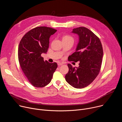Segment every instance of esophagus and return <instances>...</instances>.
<instances>
[{"label": "esophagus", "instance_id": "obj_1", "mask_svg": "<svg viewBox=\"0 0 122 122\" xmlns=\"http://www.w3.org/2000/svg\"><path fill=\"white\" fill-rule=\"evenodd\" d=\"M57 65H58V66H62V65H63V64H62V63H60V62H58V64H57Z\"/></svg>", "mask_w": 122, "mask_h": 122}]
</instances>
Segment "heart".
Wrapping results in <instances>:
<instances>
[{
    "label": "heart",
    "instance_id": "1",
    "mask_svg": "<svg viewBox=\"0 0 122 122\" xmlns=\"http://www.w3.org/2000/svg\"><path fill=\"white\" fill-rule=\"evenodd\" d=\"M69 40H73V38L69 35H64L62 37V41H67Z\"/></svg>",
    "mask_w": 122,
    "mask_h": 122
}]
</instances>
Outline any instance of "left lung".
<instances>
[{"instance_id":"1","label":"left lung","mask_w":122,"mask_h":122,"mask_svg":"<svg viewBox=\"0 0 122 122\" xmlns=\"http://www.w3.org/2000/svg\"><path fill=\"white\" fill-rule=\"evenodd\" d=\"M72 33L79 36L76 51L68 57V61L79 62V67L69 64L66 81L73 87L83 88L96 78L100 71L103 48L99 39L91 30L84 27L74 28Z\"/></svg>"}]
</instances>
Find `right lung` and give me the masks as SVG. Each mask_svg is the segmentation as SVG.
Returning <instances> with one entry per match:
<instances>
[{
	"instance_id": "right-lung-1",
	"label": "right lung",
	"mask_w": 122,
	"mask_h": 122,
	"mask_svg": "<svg viewBox=\"0 0 122 122\" xmlns=\"http://www.w3.org/2000/svg\"><path fill=\"white\" fill-rule=\"evenodd\" d=\"M57 30L46 26L34 28L21 39L18 47V60L22 71L31 84L36 87L48 84L57 67L56 63L44 61L41 56L46 54L49 38Z\"/></svg>"
}]
</instances>
